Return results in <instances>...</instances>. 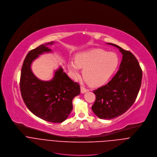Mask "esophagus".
I'll use <instances>...</instances> for the list:
<instances>
[{
	"label": "esophagus",
	"instance_id": "esophagus-1",
	"mask_svg": "<svg viewBox=\"0 0 157 157\" xmlns=\"http://www.w3.org/2000/svg\"><path fill=\"white\" fill-rule=\"evenodd\" d=\"M89 91V90L87 89V88H86L85 87H84V86H81V93H85V92H86V91Z\"/></svg>",
	"mask_w": 157,
	"mask_h": 157
}]
</instances>
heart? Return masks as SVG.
I'll use <instances>...</instances> for the list:
<instances>
[{"label": "heart", "instance_id": "obj_1", "mask_svg": "<svg viewBox=\"0 0 157 157\" xmlns=\"http://www.w3.org/2000/svg\"><path fill=\"white\" fill-rule=\"evenodd\" d=\"M119 58L113 52L93 49L76 55L75 60H70L69 68L74 78L80 75L81 68L86 81L92 86L105 83L116 71Z\"/></svg>", "mask_w": 157, "mask_h": 157}]
</instances>
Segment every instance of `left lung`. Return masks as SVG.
<instances>
[{
	"instance_id": "8db88e82",
	"label": "left lung",
	"mask_w": 157,
	"mask_h": 157,
	"mask_svg": "<svg viewBox=\"0 0 157 157\" xmlns=\"http://www.w3.org/2000/svg\"><path fill=\"white\" fill-rule=\"evenodd\" d=\"M108 44L119 49L122 59L111 80L93 90L96 100L91 109L100 119L108 120L122 115L135 102L141 86L142 71L132 52L114 44Z\"/></svg>"
}]
</instances>
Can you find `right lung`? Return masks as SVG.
<instances>
[{
	"mask_svg": "<svg viewBox=\"0 0 157 157\" xmlns=\"http://www.w3.org/2000/svg\"><path fill=\"white\" fill-rule=\"evenodd\" d=\"M51 41L30 51L26 55L21 71L20 87L22 98L29 110L37 117L51 122L65 121L72 110V100L80 93L78 83L72 81L62 67L55 71L49 81L38 78L31 65L40 54L52 52Z\"/></svg>",
	"mask_w": 157,
	"mask_h": 157,
	"instance_id": "right-lung-1",
	"label": "right lung"
}]
</instances>
